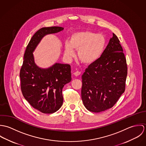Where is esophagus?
I'll return each mask as SVG.
<instances>
[{
  "mask_svg": "<svg viewBox=\"0 0 146 146\" xmlns=\"http://www.w3.org/2000/svg\"><path fill=\"white\" fill-rule=\"evenodd\" d=\"M80 72H79V71H76V72H75L74 73V75H75V76H79V75H80Z\"/></svg>",
  "mask_w": 146,
  "mask_h": 146,
  "instance_id": "1",
  "label": "esophagus"
}]
</instances>
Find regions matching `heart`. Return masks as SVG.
<instances>
[{"instance_id":"1","label":"heart","mask_w":146,"mask_h":146,"mask_svg":"<svg viewBox=\"0 0 146 146\" xmlns=\"http://www.w3.org/2000/svg\"><path fill=\"white\" fill-rule=\"evenodd\" d=\"M106 44L104 35L85 31L74 33L70 42L64 44V55L68 58L75 54L74 50H78V57L82 62L90 64L95 62L102 54Z\"/></svg>"}]
</instances>
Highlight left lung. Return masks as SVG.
I'll use <instances>...</instances> for the list:
<instances>
[{"label":"left lung","mask_w":146,"mask_h":146,"mask_svg":"<svg viewBox=\"0 0 146 146\" xmlns=\"http://www.w3.org/2000/svg\"><path fill=\"white\" fill-rule=\"evenodd\" d=\"M127 73L123 48L113 34L101 57L82 75V98L86 108L100 112L112 107L125 91Z\"/></svg>","instance_id":"8db88e82"}]
</instances>
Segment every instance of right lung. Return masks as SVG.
Instances as JSON below:
<instances>
[{"label":"right lung","instance_id":"1","mask_svg":"<svg viewBox=\"0 0 146 146\" xmlns=\"http://www.w3.org/2000/svg\"><path fill=\"white\" fill-rule=\"evenodd\" d=\"M63 29L53 26L39 29L31 38L23 56L20 73L22 94L32 107L44 113H54L62 106L63 88L71 80V66L56 63L48 68H40L33 53L45 35Z\"/></svg>","mask_w":146,"mask_h":146}]
</instances>
